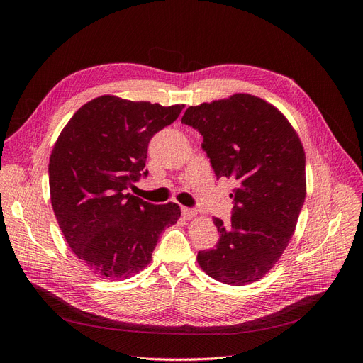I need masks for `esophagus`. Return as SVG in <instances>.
<instances>
[{"label":"esophagus","instance_id":"34e87169","mask_svg":"<svg viewBox=\"0 0 363 363\" xmlns=\"http://www.w3.org/2000/svg\"><path fill=\"white\" fill-rule=\"evenodd\" d=\"M182 215L184 219H192L194 216H196V211L189 207H182Z\"/></svg>","mask_w":363,"mask_h":363}]
</instances>
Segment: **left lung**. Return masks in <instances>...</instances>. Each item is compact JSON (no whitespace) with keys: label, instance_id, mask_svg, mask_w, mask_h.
I'll return each instance as SVG.
<instances>
[{"label":"left lung","instance_id":"obj_1","mask_svg":"<svg viewBox=\"0 0 363 363\" xmlns=\"http://www.w3.org/2000/svg\"><path fill=\"white\" fill-rule=\"evenodd\" d=\"M183 124L199 130L216 179H233L232 223L213 218L215 248L200 268L233 286L257 281L286 250L306 199L303 144L277 107L250 94L191 106Z\"/></svg>","mask_w":363,"mask_h":363}]
</instances>
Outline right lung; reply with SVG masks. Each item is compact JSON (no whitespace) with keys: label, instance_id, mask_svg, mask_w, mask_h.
<instances>
[{"label":"right lung","instance_id":"1","mask_svg":"<svg viewBox=\"0 0 363 363\" xmlns=\"http://www.w3.org/2000/svg\"><path fill=\"white\" fill-rule=\"evenodd\" d=\"M183 107L103 95L82 106L54 144L52 211L74 255L98 277L124 280L144 269L160 233L180 218L179 204H151L128 188L147 177L150 139Z\"/></svg>","mask_w":363,"mask_h":363}]
</instances>
